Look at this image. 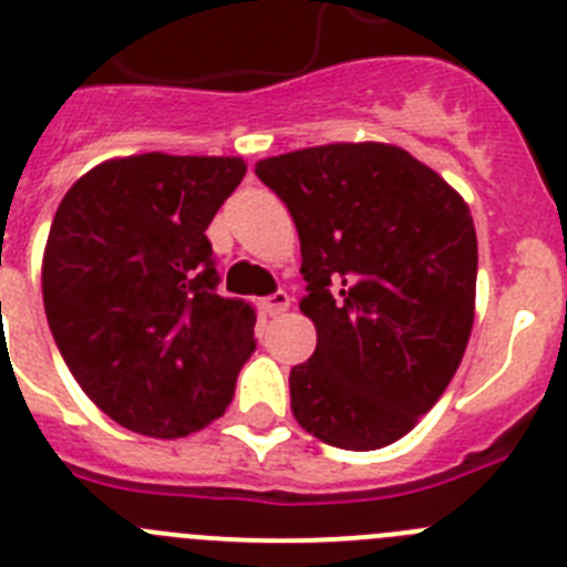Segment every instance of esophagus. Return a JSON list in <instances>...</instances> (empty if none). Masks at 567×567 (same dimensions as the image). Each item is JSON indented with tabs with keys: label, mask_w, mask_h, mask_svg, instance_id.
Listing matches in <instances>:
<instances>
[{
	"label": "esophagus",
	"mask_w": 567,
	"mask_h": 567,
	"mask_svg": "<svg viewBox=\"0 0 567 567\" xmlns=\"http://www.w3.org/2000/svg\"><path fill=\"white\" fill-rule=\"evenodd\" d=\"M260 309L269 315V318H275V315L287 312L289 309V295L287 292H272L267 295V298H260Z\"/></svg>",
	"instance_id": "obj_1"
}]
</instances>
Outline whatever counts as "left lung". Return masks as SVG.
Listing matches in <instances>:
<instances>
[{
	"instance_id": "1",
	"label": "left lung",
	"mask_w": 567,
	"mask_h": 567,
	"mask_svg": "<svg viewBox=\"0 0 567 567\" xmlns=\"http://www.w3.org/2000/svg\"><path fill=\"white\" fill-rule=\"evenodd\" d=\"M292 213L318 329L289 372L309 434L374 452L414 429L452 383L474 327L477 233L468 204L394 144H323L255 164Z\"/></svg>"
}]
</instances>
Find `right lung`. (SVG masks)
Returning a JSON list of instances; mask_svg holds the SVG:
<instances>
[{
	"label": "right lung",
	"mask_w": 567,
	"mask_h": 567,
	"mask_svg": "<svg viewBox=\"0 0 567 567\" xmlns=\"http://www.w3.org/2000/svg\"><path fill=\"white\" fill-rule=\"evenodd\" d=\"M244 173L224 155L113 158L50 224L48 327L84 394L130 432L187 437L233 403L255 309L218 295L207 227Z\"/></svg>",
	"instance_id": "obj_1"
}]
</instances>
